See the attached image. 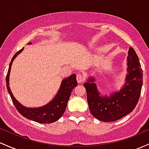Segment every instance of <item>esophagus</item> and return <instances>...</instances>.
<instances>
[{
	"mask_svg": "<svg viewBox=\"0 0 149 149\" xmlns=\"http://www.w3.org/2000/svg\"><path fill=\"white\" fill-rule=\"evenodd\" d=\"M84 80V78L83 75L81 74V73H77V81L78 83H82Z\"/></svg>",
	"mask_w": 149,
	"mask_h": 149,
	"instance_id": "1",
	"label": "esophagus"
}]
</instances>
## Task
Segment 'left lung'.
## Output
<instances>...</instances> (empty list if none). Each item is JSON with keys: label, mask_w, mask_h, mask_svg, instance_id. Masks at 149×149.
Here are the masks:
<instances>
[{"label": "left lung", "mask_w": 149, "mask_h": 149, "mask_svg": "<svg viewBox=\"0 0 149 149\" xmlns=\"http://www.w3.org/2000/svg\"><path fill=\"white\" fill-rule=\"evenodd\" d=\"M127 60L126 83L119 91H115L109 96H103L98 92L96 83H93V77H90L87 82L84 84L89 111L101 121L113 122L119 120L132 112L137 104L143 84V71L133 48H129Z\"/></svg>", "instance_id": "obj_1"}]
</instances>
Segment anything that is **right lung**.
Listing matches in <instances>:
<instances>
[{"instance_id":"obj_1","label":"right lung","mask_w":149,"mask_h":149,"mask_svg":"<svg viewBox=\"0 0 149 149\" xmlns=\"http://www.w3.org/2000/svg\"><path fill=\"white\" fill-rule=\"evenodd\" d=\"M28 44H31V42L29 43ZM23 49L24 48H22L14 55V56L12 58L10 63L7 76H6V85H7L8 93L11 97L13 104L15 105L17 110L22 116L29 120L37 122L38 123H54L59 118H61L62 115H63L66 109L68 100H69L73 88L76 87L77 85L76 74H72L69 77L62 81L61 87L58 90V93L52 101H50L48 104L42 107H39V108H26V107L23 106L21 103L17 101L16 98L13 96L9 86L10 72L12 64H13V62L15 58L23 51Z\"/></svg>"}]
</instances>
